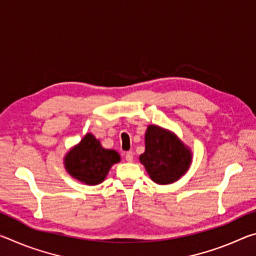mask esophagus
I'll return each mask as SVG.
<instances>
[{
    "label": "esophagus",
    "mask_w": 256,
    "mask_h": 256,
    "mask_svg": "<svg viewBox=\"0 0 256 256\" xmlns=\"http://www.w3.org/2000/svg\"><path fill=\"white\" fill-rule=\"evenodd\" d=\"M125 159H126V162H133V152H132V151H128V152L125 154Z\"/></svg>",
    "instance_id": "esophagus-1"
}]
</instances>
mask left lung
<instances>
[{
    "label": "left lung",
    "instance_id": "obj_1",
    "mask_svg": "<svg viewBox=\"0 0 256 256\" xmlns=\"http://www.w3.org/2000/svg\"><path fill=\"white\" fill-rule=\"evenodd\" d=\"M144 142L146 150L138 159L154 183H175L188 170L192 151L174 132L159 125H148Z\"/></svg>",
    "mask_w": 256,
    "mask_h": 256
}]
</instances>
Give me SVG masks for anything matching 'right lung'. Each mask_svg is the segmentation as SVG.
<instances>
[{"instance_id": "1", "label": "right lung", "mask_w": 256, "mask_h": 256, "mask_svg": "<svg viewBox=\"0 0 256 256\" xmlns=\"http://www.w3.org/2000/svg\"><path fill=\"white\" fill-rule=\"evenodd\" d=\"M120 162L118 151L104 148L92 133H86L63 158L68 175L86 185L102 183L112 164Z\"/></svg>"}]
</instances>
